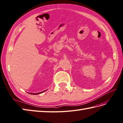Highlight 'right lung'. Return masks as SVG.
Here are the masks:
<instances>
[{
  "label": "right lung",
  "mask_w": 123,
  "mask_h": 123,
  "mask_svg": "<svg viewBox=\"0 0 123 123\" xmlns=\"http://www.w3.org/2000/svg\"><path fill=\"white\" fill-rule=\"evenodd\" d=\"M45 91H46V90H45ZM45 91H42V92H39V93H30V94H33V95H37V94H41V93H43V92H45Z\"/></svg>",
  "instance_id": "right-lung-1"
}]
</instances>
